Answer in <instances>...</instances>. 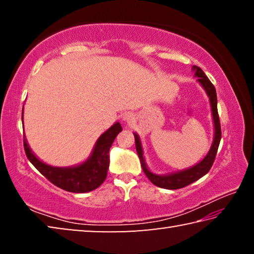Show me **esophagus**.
Returning a JSON list of instances; mask_svg holds the SVG:
<instances>
[{
    "mask_svg": "<svg viewBox=\"0 0 254 254\" xmlns=\"http://www.w3.org/2000/svg\"><path fill=\"white\" fill-rule=\"evenodd\" d=\"M123 120L127 123H131V122H133V120H134V115H133L132 113H127L126 115H124Z\"/></svg>",
    "mask_w": 254,
    "mask_h": 254,
    "instance_id": "esophagus-1",
    "label": "esophagus"
}]
</instances>
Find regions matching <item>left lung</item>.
I'll return each instance as SVG.
<instances>
[{
  "label": "left lung",
  "mask_w": 254,
  "mask_h": 254,
  "mask_svg": "<svg viewBox=\"0 0 254 254\" xmlns=\"http://www.w3.org/2000/svg\"><path fill=\"white\" fill-rule=\"evenodd\" d=\"M195 69V76L198 77L199 83L201 86L205 88L206 93L209 97L210 106H212V113H213V119H214V126H215V136H214V142L212 144V148H210L209 152L207 156H206L203 160L199 163H197L196 166L191 167V168L186 169L184 171H179V173H176L173 175L168 176H158L152 174L151 171H149L144 162L143 153H142V148H141V142L139 136H137L134 133V141H135V148L137 156L140 158L141 166H142V169L144 174L149 178L150 182L153 185L160 187V188H166V189H179L183 187H186L188 185L192 184L196 180L203 177L206 174L208 173L209 169L212 168L215 157H216L218 145H220L222 132H221V123H220V118H218V112H217V96H216V89H215L214 85L212 81L208 79V77L205 75V72L201 70V68L194 66Z\"/></svg>",
  "instance_id": "left-lung-1"
}]
</instances>
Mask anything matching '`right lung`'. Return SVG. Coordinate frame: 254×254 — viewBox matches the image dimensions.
<instances>
[{
	"instance_id": "add662e5",
	"label": "right lung",
	"mask_w": 254,
	"mask_h": 254,
	"mask_svg": "<svg viewBox=\"0 0 254 254\" xmlns=\"http://www.w3.org/2000/svg\"><path fill=\"white\" fill-rule=\"evenodd\" d=\"M121 131V124L115 123L97 140L91 158L71 168H56L41 162L31 152L25 139L23 147L29 161L55 186L70 192H87L100 187L105 180L110 165V148Z\"/></svg>"
}]
</instances>
